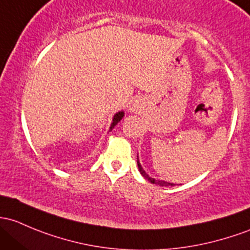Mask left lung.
Segmentation results:
<instances>
[{"label":"left lung","instance_id":"obj_1","mask_svg":"<svg viewBox=\"0 0 250 250\" xmlns=\"http://www.w3.org/2000/svg\"><path fill=\"white\" fill-rule=\"evenodd\" d=\"M138 167H139V171H140L141 175H143L144 177H145L147 181H149V182H151V183H154V185H159V186H162V187H167V186H175V185H173V183L165 182V181H158V180H154V178L149 177V176L146 173L145 170L143 169V167H141L140 162H139V158H138Z\"/></svg>","mask_w":250,"mask_h":250}]
</instances>
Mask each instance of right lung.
<instances>
[{"label": "right lung", "mask_w": 250, "mask_h": 250, "mask_svg": "<svg viewBox=\"0 0 250 250\" xmlns=\"http://www.w3.org/2000/svg\"><path fill=\"white\" fill-rule=\"evenodd\" d=\"M123 116H125V112H123V111H120V112H117V114L115 115L114 118H112V123H111V127H110V130H111L112 128H114L115 125H116L117 123L120 122L121 120H122V117H123Z\"/></svg>", "instance_id": "1"}]
</instances>
